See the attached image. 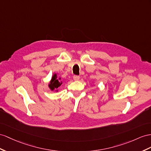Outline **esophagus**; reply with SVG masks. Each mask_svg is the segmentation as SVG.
I'll return each instance as SVG.
<instances>
[{
	"instance_id": "34e87169",
	"label": "esophagus",
	"mask_w": 151,
	"mask_h": 151,
	"mask_svg": "<svg viewBox=\"0 0 151 151\" xmlns=\"http://www.w3.org/2000/svg\"><path fill=\"white\" fill-rule=\"evenodd\" d=\"M79 79H80V76H76V75L73 76V80H74L78 81V80H79Z\"/></svg>"
}]
</instances>
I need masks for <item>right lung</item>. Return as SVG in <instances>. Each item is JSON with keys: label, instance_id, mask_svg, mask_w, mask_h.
I'll use <instances>...</instances> for the list:
<instances>
[{"label": "right lung", "instance_id": "add662e5", "mask_svg": "<svg viewBox=\"0 0 151 151\" xmlns=\"http://www.w3.org/2000/svg\"><path fill=\"white\" fill-rule=\"evenodd\" d=\"M60 77L58 78L56 73H53V75L52 76V78L50 80V82L48 85L50 89L52 91L58 92V91H59L58 89L60 87L62 83H63V82L60 81Z\"/></svg>", "mask_w": 151, "mask_h": 151}]
</instances>
